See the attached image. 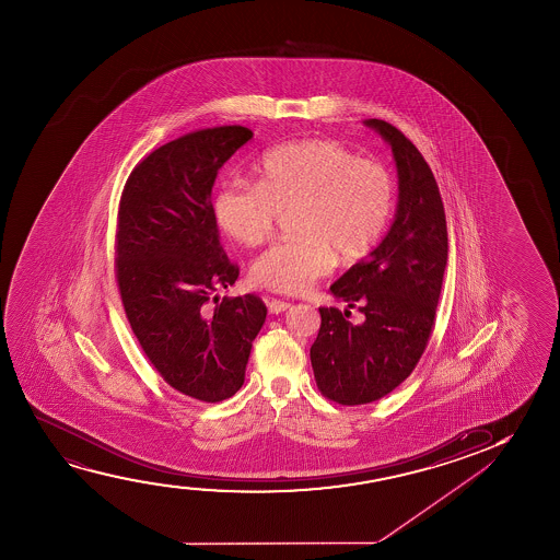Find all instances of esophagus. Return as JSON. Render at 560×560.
I'll return each mask as SVG.
<instances>
[{"label": "esophagus", "mask_w": 560, "mask_h": 560, "mask_svg": "<svg viewBox=\"0 0 560 560\" xmlns=\"http://www.w3.org/2000/svg\"><path fill=\"white\" fill-rule=\"evenodd\" d=\"M291 304L289 302H284V300H269L268 310L269 314H281L284 310H289Z\"/></svg>", "instance_id": "esophagus-1"}]
</instances>
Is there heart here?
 Segmentation results:
<instances>
[{"label":"heart","instance_id":"obj_1","mask_svg":"<svg viewBox=\"0 0 560 560\" xmlns=\"http://www.w3.org/2000/svg\"><path fill=\"white\" fill-rule=\"evenodd\" d=\"M258 185L223 182L215 220L231 238L260 246L279 212H292L296 237L277 243L250 266V279L269 291L296 294L327 276L335 254L360 260L381 238L396 200L390 172L329 139L273 147L256 162Z\"/></svg>","mask_w":560,"mask_h":560}]
</instances>
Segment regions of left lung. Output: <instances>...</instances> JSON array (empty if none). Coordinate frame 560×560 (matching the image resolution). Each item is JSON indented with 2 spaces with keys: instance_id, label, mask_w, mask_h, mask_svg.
I'll return each instance as SVG.
<instances>
[{
  "instance_id": "left-lung-1",
  "label": "left lung",
  "mask_w": 560,
  "mask_h": 560,
  "mask_svg": "<svg viewBox=\"0 0 560 560\" xmlns=\"http://www.w3.org/2000/svg\"><path fill=\"white\" fill-rule=\"evenodd\" d=\"M390 147L398 172V205L390 230L330 284L365 319L352 323L337 307H319L322 327L310 360L323 396L361 406L390 394L411 375L429 342L447 266V228L436 179L419 149L384 120H363Z\"/></svg>"
}]
</instances>
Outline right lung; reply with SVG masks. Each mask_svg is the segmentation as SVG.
I'll list each match as a JSON object with an SVG mask.
<instances>
[{"instance_id":"add662e5","label":"right lung","mask_w":560,"mask_h":560,"mask_svg":"<svg viewBox=\"0 0 560 560\" xmlns=\"http://www.w3.org/2000/svg\"><path fill=\"white\" fill-rule=\"evenodd\" d=\"M253 136L215 126L159 147L131 172L118 210L116 271L131 330L172 388L208 404L243 386L268 314L254 294H215L238 268L220 243L212 187Z\"/></svg>"}]
</instances>
